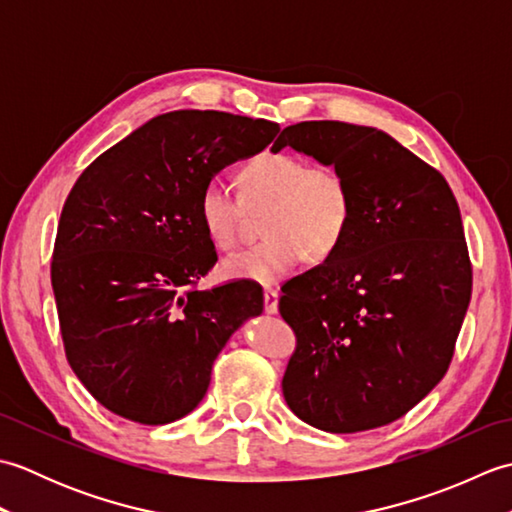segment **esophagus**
Listing matches in <instances>:
<instances>
[{
    "mask_svg": "<svg viewBox=\"0 0 512 512\" xmlns=\"http://www.w3.org/2000/svg\"><path fill=\"white\" fill-rule=\"evenodd\" d=\"M264 308H266L268 314H277V310H279L277 290H273V288H266L264 290Z\"/></svg>",
    "mask_w": 512,
    "mask_h": 512,
    "instance_id": "esophagus-1",
    "label": "esophagus"
}]
</instances>
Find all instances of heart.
Returning <instances> with one entry per match:
<instances>
[{
    "instance_id": "obj_1",
    "label": "heart",
    "mask_w": 512,
    "mask_h": 512,
    "mask_svg": "<svg viewBox=\"0 0 512 512\" xmlns=\"http://www.w3.org/2000/svg\"><path fill=\"white\" fill-rule=\"evenodd\" d=\"M242 198L222 182H209L200 193L202 228L220 250H231L248 211H264L262 242L222 262L226 279L277 286L292 275L303 257H330L352 222V191L343 173L314 165L284 151H262L237 173Z\"/></svg>"
}]
</instances>
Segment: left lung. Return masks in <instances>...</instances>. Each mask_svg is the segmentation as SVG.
Returning <instances> with one entry per match:
<instances>
[{"label":"left lung","instance_id":"obj_1","mask_svg":"<svg viewBox=\"0 0 512 512\" xmlns=\"http://www.w3.org/2000/svg\"><path fill=\"white\" fill-rule=\"evenodd\" d=\"M292 147L350 182L352 222L325 262L281 288L297 334L281 389L303 422L330 433L405 416L447 374L473 270L460 206L442 173L376 127L306 121Z\"/></svg>","mask_w":512,"mask_h":512}]
</instances>
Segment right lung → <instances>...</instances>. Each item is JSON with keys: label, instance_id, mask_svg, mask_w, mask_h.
<instances>
[{"label": "right lung", "instance_id": "1", "mask_svg": "<svg viewBox=\"0 0 512 512\" xmlns=\"http://www.w3.org/2000/svg\"><path fill=\"white\" fill-rule=\"evenodd\" d=\"M264 118L178 110L96 158L63 204L52 253L65 356L105 409L140 424L200 405L231 334L264 310L262 288L195 290L217 262L198 215L224 167L266 149Z\"/></svg>", "mask_w": 512, "mask_h": 512}]
</instances>
